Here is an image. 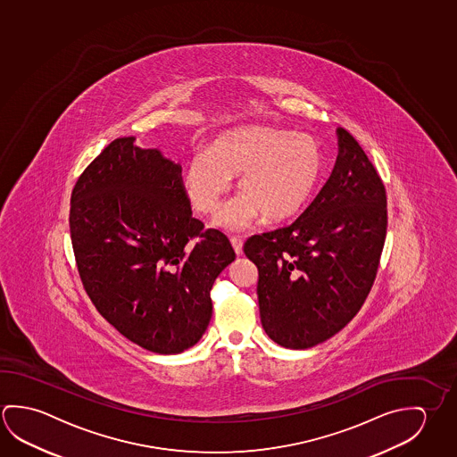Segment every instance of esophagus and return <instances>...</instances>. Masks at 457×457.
I'll list each match as a JSON object with an SVG mask.
<instances>
[{"mask_svg": "<svg viewBox=\"0 0 457 457\" xmlns=\"http://www.w3.org/2000/svg\"><path fill=\"white\" fill-rule=\"evenodd\" d=\"M232 248L236 254H242V245H244V240L237 237V236H232L231 237Z\"/></svg>", "mask_w": 457, "mask_h": 457, "instance_id": "obj_1", "label": "esophagus"}]
</instances>
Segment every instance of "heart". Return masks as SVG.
<instances>
[{
  "mask_svg": "<svg viewBox=\"0 0 457 457\" xmlns=\"http://www.w3.org/2000/svg\"><path fill=\"white\" fill-rule=\"evenodd\" d=\"M323 154L312 137L285 129L248 126L220 135L195 154L185 172L187 197L204 215L217 212L238 175L242 195L218 217V225L245 229L260 217L276 223L306 207L322 177Z\"/></svg>",
  "mask_w": 457,
  "mask_h": 457,
  "instance_id": "b5f03b06",
  "label": "heart"
}]
</instances>
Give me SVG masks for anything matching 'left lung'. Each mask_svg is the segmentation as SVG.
<instances>
[{
	"instance_id": "8db88e82",
	"label": "left lung",
	"mask_w": 457,
	"mask_h": 457,
	"mask_svg": "<svg viewBox=\"0 0 457 457\" xmlns=\"http://www.w3.org/2000/svg\"><path fill=\"white\" fill-rule=\"evenodd\" d=\"M337 164L295 223L252 236L266 335L307 349L351 322L373 287L387 229L386 187L359 142L337 128Z\"/></svg>"
}]
</instances>
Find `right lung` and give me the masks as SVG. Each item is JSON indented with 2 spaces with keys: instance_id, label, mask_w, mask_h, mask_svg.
<instances>
[{
  "instance_id": "1",
  "label": "right lung",
  "mask_w": 457,
  "mask_h": 457,
  "mask_svg": "<svg viewBox=\"0 0 457 457\" xmlns=\"http://www.w3.org/2000/svg\"><path fill=\"white\" fill-rule=\"evenodd\" d=\"M70 232L84 290L122 337L164 355L203 337L236 253L193 217L180 164L135 137L112 140L76 181Z\"/></svg>"
}]
</instances>
